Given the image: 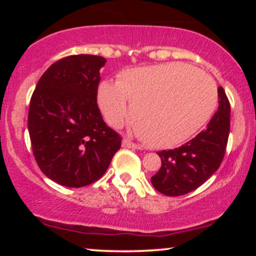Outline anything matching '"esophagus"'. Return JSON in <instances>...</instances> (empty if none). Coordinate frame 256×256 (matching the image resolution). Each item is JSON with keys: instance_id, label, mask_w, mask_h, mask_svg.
<instances>
[{"instance_id": "esophagus-1", "label": "esophagus", "mask_w": 256, "mask_h": 256, "mask_svg": "<svg viewBox=\"0 0 256 256\" xmlns=\"http://www.w3.org/2000/svg\"><path fill=\"white\" fill-rule=\"evenodd\" d=\"M122 146H124V148H132V149H140V144H136V143H134L132 142L131 140H128V138H124V140H122Z\"/></svg>"}]
</instances>
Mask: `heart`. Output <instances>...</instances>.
<instances>
[{
    "label": "heart",
    "instance_id": "obj_1",
    "mask_svg": "<svg viewBox=\"0 0 256 256\" xmlns=\"http://www.w3.org/2000/svg\"><path fill=\"white\" fill-rule=\"evenodd\" d=\"M148 146L170 148L185 142L212 118L218 102L214 80L184 64L126 70L118 83L102 82L98 104L106 120L120 128L130 116Z\"/></svg>",
    "mask_w": 256,
    "mask_h": 256
}]
</instances>
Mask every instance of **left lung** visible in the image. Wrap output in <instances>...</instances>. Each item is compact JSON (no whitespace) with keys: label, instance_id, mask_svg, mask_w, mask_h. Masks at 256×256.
Here are the masks:
<instances>
[{"label":"left lung","instance_id":"1","mask_svg":"<svg viewBox=\"0 0 256 256\" xmlns=\"http://www.w3.org/2000/svg\"><path fill=\"white\" fill-rule=\"evenodd\" d=\"M218 98V110L204 131L179 148L158 152L161 167L152 177V184L158 192L185 195L201 186L219 168L230 134V102L222 86Z\"/></svg>","mask_w":256,"mask_h":256}]
</instances>
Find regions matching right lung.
Listing matches in <instances>:
<instances>
[{
    "label": "right lung",
    "mask_w": 256,
    "mask_h": 256,
    "mask_svg": "<svg viewBox=\"0 0 256 256\" xmlns=\"http://www.w3.org/2000/svg\"><path fill=\"white\" fill-rule=\"evenodd\" d=\"M104 64L98 55L61 58L43 73L32 94L28 128L34 156L40 171L64 186L98 180L122 146L98 106Z\"/></svg>",
    "instance_id": "add662e5"
}]
</instances>
